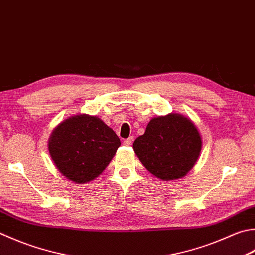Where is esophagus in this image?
I'll list each match as a JSON object with an SVG mask.
<instances>
[{
	"label": "esophagus",
	"instance_id": "esophagus-1",
	"mask_svg": "<svg viewBox=\"0 0 255 255\" xmlns=\"http://www.w3.org/2000/svg\"><path fill=\"white\" fill-rule=\"evenodd\" d=\"M132 142H133V137H129L128 139H125L124 140L125 146H131Z\"/></svg>",
	"mask_w": 255,
	"mask_h": 255
}]
</instances>
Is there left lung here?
Masks as SVG:
<instances>
[{
    "label": "left lung",
    "mask_w": 255,
    "mask_h": 255,
    "mask_svg": "<svg viewBox=\"0 0 255 255\" xmlns=\"http://www.w3.org/2000/svg\"><path fill=\"white\" fill-rule=\"evenodd\" d=\"M201 147L196 125L176 113L152 118L132 146L144 168L163 181L186 176L196 164Z\"/></svg>",
    "instance_id": "1"
}]
</instances>
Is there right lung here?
Returning a JSON list of instances; mask_svg holds the SVG:
<instances>
[{
    "mask_svg": "<svg viewBox=\"0 0 255 255\" xmlns=\"http://www.w3.org/2000/svg\"><path fill=\"white\" fill-rule=\"evenodd\" d=\"M121 140L101 118L86 114L65 119L54 129L48 151L64 177L75 183L94 180L112 161Z\"/></svg>",
    "mask_w": 255,
    "mask_h": 255,
    "instance_id": "add662e5",
    "label": "right lung"
}]
</instances>
